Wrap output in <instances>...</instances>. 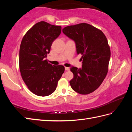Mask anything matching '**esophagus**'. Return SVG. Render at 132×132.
I'll use <instances>...</instances> for the list:
<instances>
[{"label": "esophagus", "mask_w": 132, "mask_h": 132, "mask_svg": "<svg viewBox=\"0 0 132 132\" xmlns=\"http://www.w3.org/2000/svg\"><path fill=\"white\" fill-rule=\"evenodd\" d=\"M64 69H65V70H66V71L70 70V68H68V67H65V68H64Z\"/></svg>", "instance_id": "1"}]
</instances>
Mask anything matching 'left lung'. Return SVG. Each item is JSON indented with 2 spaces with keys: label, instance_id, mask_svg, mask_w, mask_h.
<instances>
[{
  "label": "left lung",
  "instance_id": "8db88e82",
  "mask_svg": "<svg viewBox=\"0 0 132 132\" xmlns=\"http://www.w3.org/2000/svg\"><path fill=\"white\" fill-rule=\"evenodd\" d=\"M62 32L73 40L77 53L82 57V68L71 67V88L80 94L91 93L99 87L108 72L110 47L102 30L87 23L64 27Z\"/></svg>",
  "mask_w": 132,
  "mask_h": 132
}]
</instances>
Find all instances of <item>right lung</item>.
Returning <instances> with one entry per match:
<instances>
[{"label": "right lung", "instance_id": "add662e5", "mask_svg": "<svg viewBox=\"0 0 132 132\" xmlns=\"http://www.w3.org/2000/svg\"><path fill=\"white\" fill-rule=\"evenodd\" d=\"M61 32V26L40 21L26 33L21 41L20 71L28 88L38 96H46L54 92L64 71L63 66L52 65L46 60L53 41Z\"/></svg>", "mask_w": 132, "mask_h": 132}]
</instances>
